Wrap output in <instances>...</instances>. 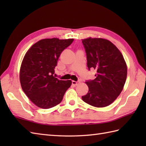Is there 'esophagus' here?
<instances>
[{"instance_id": "obj_1", "label": "esophagus", "mask_w": 146, "mask_h": 146, "mask_svg": "<svg viewBox=\"0 0 146 146\" xmlns=\"http://www.w3.org/2000/svg\"><path fill=\"white\" fill-rule=\"evenodd\" d=\"M78 82H75V81H72V85H73V86H76L77 85H78Z\"/></svg>"}]
</instances>
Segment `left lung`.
<instances>
[{"instance_id":"left-lung-1","label":"left lung","mask_w":146,"mask_h":146,"mask_svg":"<svg viewBox=\"0 0 146 146\" xmlns=\"http://www.w3.org/2000/svg\"><path fill=\"white\" fill-rule=\"evenodd\" d=\"M88 69L97 71L95 79L86 82L88 94L82 100L95 107L108 106L123 88L127 67L122 54L112 42L103 38L82 39Z\"/></svg>"}]
</instances>
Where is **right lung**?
Masks as SVG:
<instances>
[{
	"mask_svg": "<svg viewBox=\"0 0 146 146\" xmlns=\"http://www.w3.org/2000/svg\"><path fill=\"white\" fill-rule=\"evenodd\" d=\"M73 39H43L34 44L24 56L20 68L22 89L34 104L48 109L58 105L71 85V80L54 76L58 60Z\"/></svg>",
	"mask_w": 146,
	"mask_h": 146,
	"instance_id": "right-lung-1",
	"label": "right lung"
}]
</instances>
